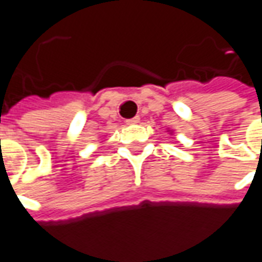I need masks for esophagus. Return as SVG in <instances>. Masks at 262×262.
Returning <instances> with one entry per match:
<instances>
[{
    "instance_id": "esophagus-1",
    "label": "esophagus",
    "mask_w": 262,
    "mask_h": 262,
    "mask_svg": "<svg viewBox=\"0 0 262 262\" xmlns=\"http://www.w3.org/2000/svg\"><path fill=\"white\" fill-rule=\"evenodd\" d=\"M139 122H140V118H139V116H135V118H132V119L126 120V123H127V125H136V123H139Z\"/></svg>"
}]
</instances>
